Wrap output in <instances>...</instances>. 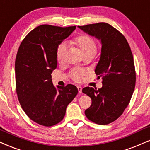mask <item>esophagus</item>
Here are the masks:
<instances>
[{"label": "esophagus", "instance_id": "obj_1", "mask_svg": "<svg viewBox=\"0 0 150 150\" xmlns=\"http://www.w3.org/2000/svg\"><path fill=\"white\" fill-rule=\"evenodd\" d=\"M77 89H78V92L81 93H82V88L81 87V86H77Z\"/></svg>", "mask_w": 150, "mask_h": 150}]
</instances>
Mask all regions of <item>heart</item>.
Returning a JSON list of instances; mask_svg holds the SVG:
<instances>
[{
	"mask_svg": "<svg viewBox=\"0 0 150 150\" xmlns=\"http://www.w3.org/2000/svg\"><path fill=\"white\" fill-rule=\"evenodd\" d=\"M73 42L80 47L81 51L84 55L93 57L97 52V43L91 37L86 35H80L73 39ZM67 45L66 42L60 43L57 49V58L59 62L64 61L67 52ZM86 74V70L80 68H75L70 71V75L75 82H80L82 80V77Z\"/></svg>",
	"mask_w": 150,
	"mask_h": 150,
	"instance_id": "1",
	"label": "heart"
}]
</instances>
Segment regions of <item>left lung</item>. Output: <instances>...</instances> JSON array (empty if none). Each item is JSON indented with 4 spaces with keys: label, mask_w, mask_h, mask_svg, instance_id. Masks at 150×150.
Here are the masks:
<instances>
[{
    "label": "left lung",
    "mask_w": 150,
    "mask_h": 150,
    "mask_svg": "<svg viewBox=\"0 0 150 150\" xmlns=\"http://www.w3.org/2000/svg\"><path fill=\"white\" fill-rule=\"evenodd\" d=\"M78 27L101 41V54L95 73L98 78L102 77L103 86L98 89L86 86L82 92L91 99V106L84 112L87 119L106 125L123 114L131 100L136 80L133 54L123 34L109 23Z\"/></svg>",
    "instance_id": "obj_1"
}]
</instances>
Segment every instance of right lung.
<instances>
[{"instance_id": "obj_1", "label": "right lung", "mask_w": 150, "mask_h": 150, "mask_svg": "<svg viewBox=\"0 0 150 150\" xmlns=\"http://www.w3.org/2000/svg\"><path fill=\"white\" fill-rule=\"evenodd\" d=\"M76 26L44 24L28 33L15 60L16 91L23 110L31 120L45 127L61 122L78 93L75 85L55 87L51 73L57 67V49Z\"/></svg>"}]
</instances>
